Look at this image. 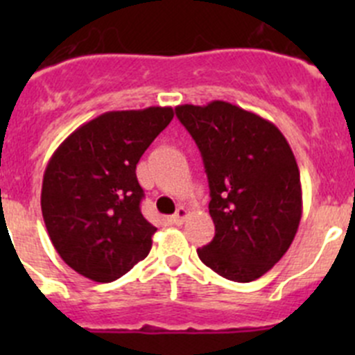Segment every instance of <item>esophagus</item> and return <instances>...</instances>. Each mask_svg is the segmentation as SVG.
I'll list each match as a JSON object with an SVG mask.
<instances>
[{
  "label": "esophagus",
  "mask_w": 355,
  "mask_h": 355,
  "mask_svg": "<svg viewBox=\"0 0 355 355\" xmlns=\"http://www.w3.org/2000/svg\"><path fill=\"white\" fill-rule=\"evenodd\" d=\"M187 214H189V211L185 209V207H178L177 213L171 216V221H173L175 225H182L185 221V218H187Z\"/></svg>",
  "instance_id": "esophagus-1"
}]
</instances>
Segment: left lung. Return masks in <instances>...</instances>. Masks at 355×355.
<instances>
[{"label": "left lung", "instance_id": "8db88e82", "mask_svg": "<svg viewBox=\"0 0 355 355\" xmlns=\"http://www.w3.org/2000/svg\"><path fill=\"white\" fill-rule=\"evenodd\" d=\"M209 182L213 241L199 259L232 282L257 280L287 252L302 216L295 156L277 125L227 101L180 105Z\"/></svg>", "mask_w": 355, "mask_h": 355}]
</instances>
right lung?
I'll return each mask as SVG.
<instances>
[{"instance_id": "add662e5", "label": "right lung", "mask_w": 355, "mask_h": 355, "mask_svg": "<svg viewBox=\"0 0 355 355\" xmlns=\"http://www.w3.org/2000/svg\"><path fill=\"white\" fill-rule=\"evenodd\" d=\"M171 118L170 106L108 111L53 153L42 178V218L56 252L82 277L110 284L151 250L156 227L141 213L135 166Z\"/></svg>"}]
</instances>
